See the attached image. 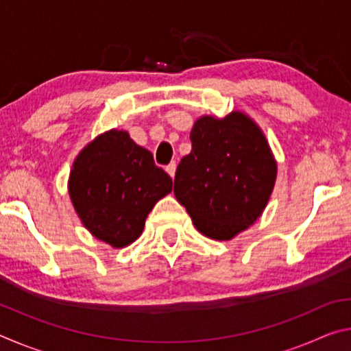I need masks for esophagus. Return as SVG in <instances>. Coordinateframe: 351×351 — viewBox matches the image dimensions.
Returning a JSON list of instances; mask_svg holds the SVG:
<instances>
[{
	"instance_id": "esophagus-1",
	"label": "esophagus",
	"mask_w": 351,
	"mask_h": 351,
	"mask_svg": "<svg viewBox=\"0 0 351 351\" xmlns=\"http://www.w3.org/2000/svg\"><path fill=\"white\" fill-rule=\"evenodd\" d=\"M165 171H167V173H169V175H170V178H171V180H173V178H175V171H176V164H175V162L169 164L167 167H165Z\"/></svg>"
}]
</instances>
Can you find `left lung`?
I'll use <instances>...</instances> for the list:
<instances>
[{"instance_id":"1","label":"left lung","mask_w":351,"mask_h":351,"mask_svg":"<svg viewBox=\"0 0 351 351\" xmlns=\"http://www.w3.org/2000/svg\"><path fill=\"white\" fill-rule=\"evenodd\" d=\"M192 152L175 175V197L193 226L213 240H232L268 206L277 161L265 133L243 111L201 116L190 132Z\"/></svg>"}]
</instances>
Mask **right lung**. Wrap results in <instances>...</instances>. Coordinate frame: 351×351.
Wrapping results in <instances>:
<instances>
[{
    "label": "right lung",
    "mask_w": 351,
    "mask_h": 351,
    "mask_svg": "<svg viewBox=\"0 0 351 351\" xmlns=\"http://www.w3.org/2000/svg\"><path fill=\"white\" fill-rule=\"evenodd\" d=\"M171 178L153 154L111 128L82 148L73 162L68 192L82 224L111 247L138 240L154 204L171 192Z\"/></svg>",
    "instance_id": "add662e5"
}]
</instances>
